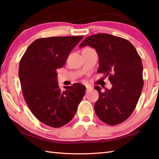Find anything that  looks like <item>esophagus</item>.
I'll return each instance as SVG.
<instances>
[{"label": "esophagus", "instance_id": "1", "mask_svg": "<svg viewBox=\"0 0 159 159\" xmlns=\"http://www.w3.org/2000/svg\"><path fill=\"white\" fill-rule=\"evenodd\" d=\"M86 87H87V90H86V92H87V93H88L89 92V91L91 89V87H89V86H87Z\"/></svg>", "mask_w": 159, "mask_h": 159}]
</instances>
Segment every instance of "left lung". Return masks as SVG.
Returning a JSON list of instances; mask_svg holds the SVG:
<instances>
[{"mask_svg":"<svg viewBox=\"0 0 159 159\" xmlns=\"http://www.w3.org/2000/svg\"><path fill=\"white\" fill-rule=\"evenodd\" d=\"M93 47L99 57L97 72L109 77L111 89L94 87L99 93L94 105L96 115L108 125L119 124L131 115L143 90V63L129 40L107 33L86 38L80 47Z\"/></svg>","mask_w":159,"mask_h":159,"instance_id":"obj_1","label":"left lung"}]
</instances>
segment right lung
<instances>
[{"instance_id": "obj_1", "label": "right lung", "mask_w": 159, "mask_h": 159, "mask_svg": "<svg viewBox=\"0 0 159 159\" xmlns=\"http://www.w3.org/2000/svg\"><path fill=\"white\" fill-rule=\"evenodd\" d=\"M83 35L39 38L30 44L21 58L19 77L25 101L42 123L53 128L68 124L76 113L86 87L58 85L57 70L65 65L70 53Z\"/></svg>"}]
</instances>
